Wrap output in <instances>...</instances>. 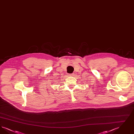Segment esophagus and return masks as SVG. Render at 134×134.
Segmentation results:
<instances>
[{"label": "esophagus", "instance_id": "obj_1", "mask_svg": "<svg viewBox=\"0 0 134 134\" xmlns=\"http://www.w3.org/2000/svg\"><path fill=\"white\" fill-rule=\"evenodd\" d=\"M69 75H70V76H73L74 73H73V74H69Z\"/></svg>", "mask_w": 134, "mask_h": 134}]
</instances>
